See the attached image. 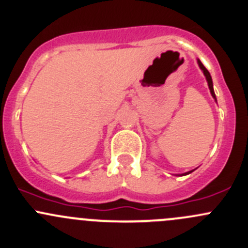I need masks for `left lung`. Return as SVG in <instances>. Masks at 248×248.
Listing matches in <instances>:
<instances>
[{
    "mask_svg": "<svg viewBox=\"0 0 248 248\" xmlns=\"http://www.w3.org/2000/svg\"><path fill=\"white\" fill-rule=\"evenodd\" d=\"M197 62H199V65H200L201 70H202V71H203V74H204L205 78H207V82H208V85H209V90H210V93H212V96H213V97L215 98V100H216V97H215V93H214V88H213V80H212V76H210L209 71H208V70L205 69V67H204V65H203L202 62H201L200 59H199V61H197ZM190 172H192V171H190ZM190 172H186V174H189Z\"/></svg>",
    "mask_w": 248,
    "mask_h": 248,
    "instance_id": "obj_1",
    "label": "left lung"
}]
</instances>
